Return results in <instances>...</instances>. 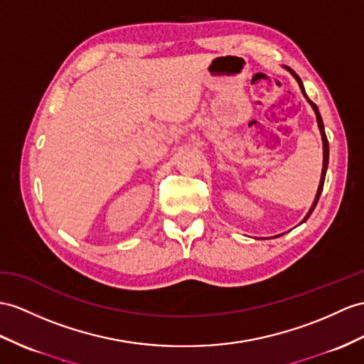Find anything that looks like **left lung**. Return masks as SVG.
Instances as JSON below:
<instances>
[{"instance_id":"1","label":"left lung","mask_w":364,"mask_h":364,"mask_svg":"<svg viewBox=\"0 0 364 364\" xmlns=\"http://www.w3.org/2000/svg\"><path fill=\"white\" fill-rule=\"evenodd\" d=\"M286 69L289 70V73L294 75L295 78H296V82H298V85H299V87H301V92H303V95L306 97L307 99V102L310 103V106H312L314 108V111H315V115H316V122H318V128H320V132H321V139H323V171H321V181H320V187H318V191H316V196H315V200H314V203H312V207H310V210H309V213L306 215V218L303 219V223H306V220L310 218V215H312V211L315 210V207H316V203H318V199H320V196H321V191H323V187H324V179H326V171H327V165H329V141H327V137H326V132H324V125H323V119H321V115H320V111H318V108H316V105L309 99V97L306 95V91H304V86H303V82H301V78L296 75V73L295 70H291L290 68H287L286 66Z\"/></svg>"}]
</instances>
